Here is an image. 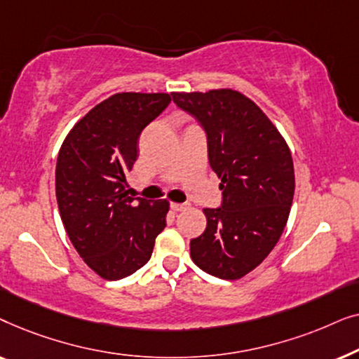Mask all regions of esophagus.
Instances as JSON below:
<instances>
[{
    "mask_svg": "<svg viewBox=\"0 0 359 359\" xmlns=\"http://www.w3.org/2000/svg\"><path fill=\"white\" fill-rule=\"evenodd\" d=\"M189 205L188 204H180V203H171V209L176 210V212H180V210H186Z\"/></svg>",
    "mask_w": 359,
    "mask_h": 359,
    "instance_id": "esophagus-1",
    "label": "esophagus"
}]
</instances>
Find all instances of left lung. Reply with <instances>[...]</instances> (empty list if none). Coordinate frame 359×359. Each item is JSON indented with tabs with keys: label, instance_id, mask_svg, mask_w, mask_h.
Listing matches in <instances>:
<instances>
[{
	"label": "left lung",
	"instance_id": "obj_1",
	"mask_svg": "<svg viewBox=\"0 0 359 359\" xmlns=\"http://www.w3.org/2000/svg\"><path fill=\"white\" fill-rule=\"evenodd\" d=\"M208 132L209 165L220 178V209H203L205 230L189 243L193 262L220 279L253 271L278 243L294 198L291 150L269 117L230 88L171 93Z\"/></svg>",
	"mask_w": 359,
	"mask_h": 359
}]
</instances>
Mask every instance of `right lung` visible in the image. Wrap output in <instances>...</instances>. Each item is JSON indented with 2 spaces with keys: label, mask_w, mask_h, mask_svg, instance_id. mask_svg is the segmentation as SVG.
Returning a JSON list of instances; mask_svg holds the SVG:
<instances>
[{
  "label": "right lung",
  "mask_w": 359,
  "mask_h": 359,
  "mask_svg": "<svg viewBox=\"0 0 359 359\" xmlns=\"http://www.w3.org/2000/svg\"><path fill=\"white\" fill-rule=\"evenodd\" d=\"M168 93H116L68 132L55 168L58 210L78 255L116 281L144 266L165 229L170 203L130 198L126 176L140 132L170 104Z\"/></svg>",
  "instance_id": "1"
}]
</instances>
